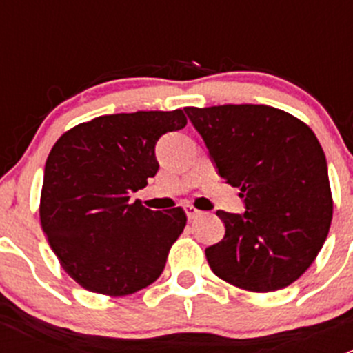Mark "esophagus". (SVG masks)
Segmentation results:
<instances>
[{"mask_svg": "<svg viewBox=\"0 0 353 353\" xmlns=\"http://www.w3.org/2000/svg\"><path fill=\"white\" fill-rule=\"evenodd\" d=\"M184 212H186L188 220H194V219H198L199 215H201V212H199V210H196L194 206H191V205L184 206Z\"/></svg>", "mask_w": 353, "mask_h": 353, "instance_id": "1", "label": "esophagus"}]
</instances>
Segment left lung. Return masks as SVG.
<instances>
[{"label":"left lung","instance_id":"1","mask_svg":"<svg viewBox=\"0 0 353 353\" xmlns=\"http://www.w3.org/2000/svg\"><path fill=\"white\" fill-rule=\"evenodd\" d=\"M184 110L216 172L244 198L243 215L216 212L225 236L205 249L212 272L251 292L290 285L318 256L333 216L328 165L316 134L270 105Z\"/></svg>","mask_w":353,"mask_h":353}]
</instances>
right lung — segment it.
Wrapping results in <instances>:
<instances>
[{
  "label": "right lung",
  "mask_w": 353,
  "mask_h": 353,
  "mask_svg": "<svg viewBox=\"0 0 353 353\" xmlns=\"http://www.w3.org/2000/svg\"><path fill=\"white\" fill-rule=\"evenodd\" d=\"M181 109L99 116L71 128L46 160L41 225L65 272L95 294H134L163 272L186 225L183 208L154 212L130 194L159 170L155 145L183 130Z\"/></svg>",
  "instance_id": "right-lung-1"
}]
</instances>
